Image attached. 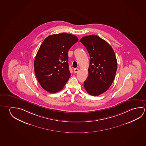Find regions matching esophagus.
Wrapping results in <instances>:
<instances>
[{
    "label": "esophagus",
    "mask_w": 146,
    "mask_h": 146,
    "mask_svg": "<svg viewBox=\"0 0 146 146\" xmlns=\"http://www.w3.org/2000/svg\"><path fill=\"white\" fill-rule=\"evenodd\" d=\"M78 71H79V69H77V68H75V69H74V72L75 73H77V72H78Z\"/></svg>",
    "instance_id": "34e87169"
}]
</instances>
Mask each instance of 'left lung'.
Returning <instances> with one entry per match:
<instances>
[{
	"mask_svg": "<svg viewBox=\"0 0 146 146\" xmlns=\"http://www.w3.org/2000/svg\"><path fill=\"white\" fill-rule=\"evenodd\" d=\"M80 41L90 56L88 75L84 86L88 93L97 96L107 91L113 82L117 69V58L110 45L97 35L85 36Z\"/></svg>",
	"mask_w": 146,
	"mask_h": 146,
	"instance_id": "1",
	"label": "left lung"
}]
</instances>
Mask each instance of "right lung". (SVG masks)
<instances>
[{
    "label": "right lung",
    "mask_w": 146,
    "mask_h": 146,
    "mask_svg": "<svg viewBox=\"0 0 146 146\" xmlns=\"http://www.w3.org/2000/svg\"><path fill=\"white\" fill-rule=\"evenodd\" d=\"M78 41L76 36L61 33L48 36L42 43L34 61V70L46 91L55 93L65 86L71 75L68 52Z\"/></svg>",
    "instance_id": "obj_1"
}]
</instances>
